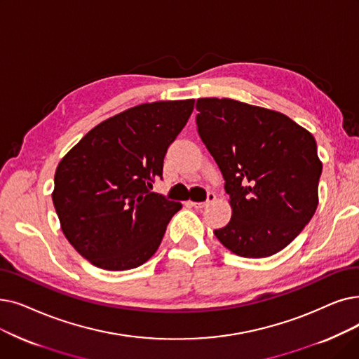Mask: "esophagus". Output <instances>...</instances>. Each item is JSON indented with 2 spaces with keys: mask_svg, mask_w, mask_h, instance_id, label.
<instances>
[{
  "mask_svg": "<svg viewBox=\"0 0 359 359\" xmlns=\"http://www.w3.org/2000/svg\"><path fill=\"white\" fill-rule=\"evenodd\" d=\"M214 201H215V194H214V192H210L205 202H194V201H189V205H191V207H195V208H207V207H210V205L212 204Z\"/></svg>",
  "mask_w": 359,
  "mask_h": 359,
  "instance_id": "1",
  "label": "esophagus"
}]
</instances>
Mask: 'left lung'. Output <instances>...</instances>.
Segmentation results:
<instances>
[{
    "instance_id": "obj_1",
    "label": "left lung",
    "mask_w": 359,
    "mask_h": 359,
    "mask_svg": "<svg viewBox=\"0 0 359 359\" xmlns=\"http://www.w3.org/2000/svg\"><path fill=\"white\" fill-rule=\"evenodd\" d=\"M196 110L198 133L230 196L231 218L215 238L245 258L282 251L318 205L314 136L282 113L230 98H199Z\"/></svg>"
}]
</instances>
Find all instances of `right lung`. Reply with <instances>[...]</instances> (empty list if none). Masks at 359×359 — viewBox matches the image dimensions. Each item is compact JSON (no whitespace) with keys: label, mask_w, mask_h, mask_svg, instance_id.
<instances>
[{"label":"right lung","mask_w":359,"mask_h":359,"mask_svg":"<svg viewBox=\"0 0 359 359\" xmlns=\"http://www.w3.org/2000/svg\"><path fill=\"white\" fill-rule=\"evenodd\" d=\"M195 100L129 108L89 130L58 163L53 202L70 245L93 266L123 271L142 266L180 208L151 192L167 148Z\"/></svg>","instance_id":"obj_1"}]
</instances>
